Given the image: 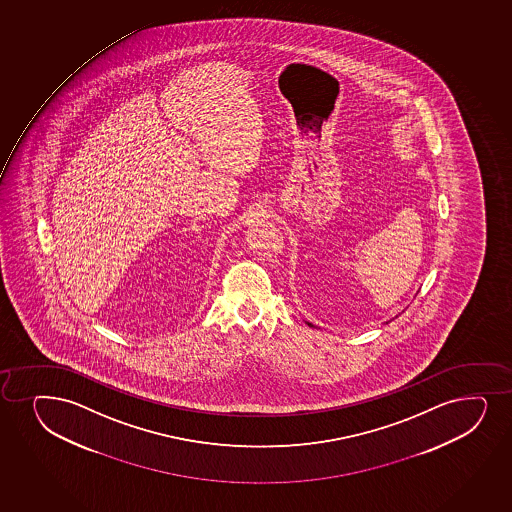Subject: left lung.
<instances>
[{
    "mask_svg": "<svg viewBox=\"0 0 512 512\" xmlns=\"http://www.w3.org/2000/svg\"><path fill=\"white\" fill-rule=\"evenodd\" d=\"M307 324H309V326H311V328H314V324H312V323H307Z\"/></svg>",
    "mask_w": 512,
    "mask_h": 512,
    "instance_id": "left-lung-1",
    "label": "left lung"
}]
</instances>
